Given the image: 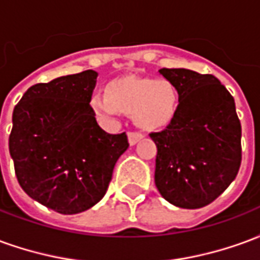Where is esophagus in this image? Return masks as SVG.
<instances>
[{
	"instance_id": "34e87169",
	"label": "esophagus",
	"mask_w": 260,
	"mask_h": 260,
	"mask_svg": "<svg viewBox=\"0 0 260 260\" xmlns=\"http://www.w3.org/2000/svg\"><path fill=\"white\" fill-rule=\"evenodd\" d=\"M142 138H143V135L139 134V132H129V134H128V142H129L131 146L136 145L138 142L141 141Z\"/></svg>"
}]
</instances>
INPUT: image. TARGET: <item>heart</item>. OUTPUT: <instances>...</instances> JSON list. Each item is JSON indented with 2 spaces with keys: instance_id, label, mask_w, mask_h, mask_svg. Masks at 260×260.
<instances>
[{
  "instance_id": "1",
  "label": "heart",
  "mask_w": 260,
  "mask_h": 260,
  "mask_svg": "<svg viewBox=\"0 0 260 260\" xmlns=\"http://www.w3.org/2000/svg\"><path fill=\"white\" fill-rule=\"evenodd\" d=\"M90 110L97 118L113 124L119 114H132L136 126L145 131L166 128L178 110V91L169 79L122 78L110 82L107 93L94 91Z\"/></svg>"
}]
</instances>
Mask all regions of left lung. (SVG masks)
Instances as JSON below:
<instances>
[{
  "label": "left lung",
  "mask_w": 260,
  "mask_h": 260,
  "mask_svg": "<svg viewBox=\"0 0 260 260\" xmlns=\"http://www.w3.org/2000/svg\"><path fill=\"white\" fill-rule=\"evenodd\" d=\"M178 91V110L161 132L154 182L160 195L182 209L212 203L235 180L241 164V124L234 97L213 75L161 68Z\"/></svg>",
  "instance_id": "8db88e82"
}]
</instances>
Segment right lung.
<instances>
[{
  "mask_svg": "<svg viewBox=\"0 0 260 260\" xmlns=\"http://www.w3.org/2000/svg\"><path fill=\"white\" fill-rule=\"evenodd\" d=\"M97 75L87 69L31 86L12 114L9 154L18 182L33 201L61 214L102 201L129 146L125 132L107 134L90 110Z\"/></svg>",
  "mask_w": 260,
  "mask_h": 260,
  "instance_id": "1",
  "label": "right lung"
}]
</instances>
